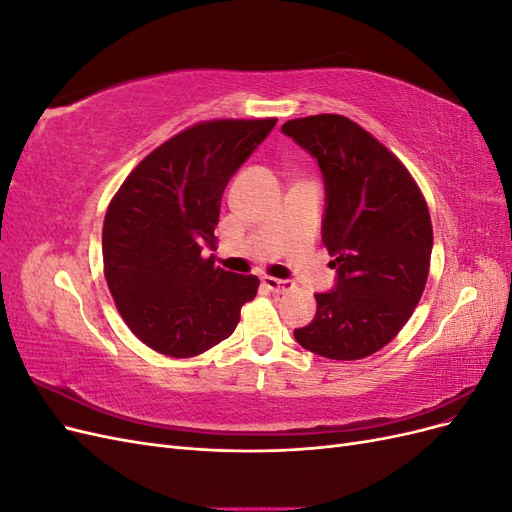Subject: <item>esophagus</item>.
Returning <instances> with one entry per match:
<instances>
[{"label": "esophagus", "instance_id": "1", "mask_svg": "<svg viewBox=\"0 0 512 512\" xmlns=\"http://www.w3.org/2000/svg\"><path fill=\"white\" fill-rule=\"evenodd\" d=\"M262 286H265L267 290H271V292H286V290H290L294 284L290 282V280H277V277H271V275H262Z\"/></svg>", "mask_w": 512, "mask_h": 512}]
</instances>
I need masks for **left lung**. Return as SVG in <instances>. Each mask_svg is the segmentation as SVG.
Instances as JSON below:
<instances>
[{"label":"left lung","mask_w":512,"mask_h":512,"mask_svg":"<svg viewBox=\"0 0 512 512\" xmlns=\"http://www.w3.org/2000/svg\"><path fill=\"white\" fill-rule=\"evenodd\" d=\"M282 132L322 170V243L337 271L335 288L316 294V318L294 339L333 361L365 359L421 301L433 247L427 203L408 168L344 115L290 119Z\"/></svg>","instance_id":"8db88e82"}]
</instances>
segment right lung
Instances as JSON below:
<instances>
[{
  "mask_svg": "<svg viewBox=\"0 0 512 512\" xmlns=\"http://www.w3.org/2000/svg\"><path fill=\"white\" fill-rule=\"evenodd\" d=\"M277 119H213L175 134L138 164L108 205L104 277L121 318L143 344L188 359L237 329L256 275L203 258L215 247L230 177Z\"/></svg>",
  "mask_w": 512,
  "mask_h": 512,
  "instance_id": "obj_1",
  "label": "right lung"
}]
</instances>
